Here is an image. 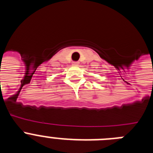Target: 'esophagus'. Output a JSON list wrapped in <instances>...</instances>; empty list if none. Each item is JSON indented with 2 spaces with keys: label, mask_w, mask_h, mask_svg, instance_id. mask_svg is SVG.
I'll list each match as a JSON object with an SVG mask.
<instances>
[{
  "label": "esophagus",
  "mask_w": 153,
  "mask_h": 153,
  "mask_svg": "<svg viewBox=\"0 0 153 153\" xmlns=\"http://www.w3.org/2000/svg\"><path fill=\"white\" fill-rule=\"evenodd\" d=\"M78 64H79L78 62H74V63H73V65H74V66H77Z\"/></svg>",
  "instance_id": "esophagus-1"
}]
</instances>
